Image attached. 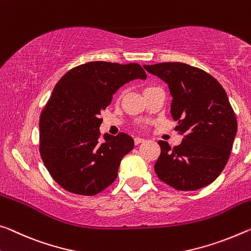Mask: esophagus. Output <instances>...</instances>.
I'll return each mask as SVG.
<instances>
[{"label": "esophagus", "instance_id": "obj_1", "mask_svg": "<svg viewBox=\"0 0 251 251\" xmlns=\"http://www.w3.org/2000/svg\"><path fill=\"white\" fill-rule=\"evenodd\" d=\"M144 142V138H141V137H136L134 140V143H135V145H138V144H141V143H143Z\"/></svg>", "mask_w": 251, "mask_h": 251}]
</instances>
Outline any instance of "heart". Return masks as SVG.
I'll list each match as a JSON object with an SVG mask.
<instances>
[{"label": "heart", "instance_id": "heart-1", "mask_svg": "<svg viewBox=\"0 0 251 251\" xmlns=\"http://www.w3.org/2000/svg\"><path fill=\"white\" fill-rule=\"evenodd\" d=\"M152 88H154V87H145L144 88V90H143V94H145V93H147V91L149 90H151Z\"/></svg>", "mask_w": 251, "mask_h": 251}]
</instances>
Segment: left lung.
<instances>
[{
	"mask_svg": "<svg viewBox=\"0 0 251 251\" xmlns=\"http://www.w3.org/2000/svg\"><path fill=\"white\" fill-rule=\"evenodd\" d=\"M143 67L168 83L173 98L171 115L183 136L174 147L158 141L161 154L155 173L180 191L206 186L225 169L237 134L236 115L225 89L211 75L186 63Z\"/></svg>",
	"mask_w": 251,
	"mask_h": 251,
	"instance_id": "obj_1",
	"label": "left lung"
}]
</instances>
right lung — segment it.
I'll list each match as a JSON object with an SVG mask.
<instances>
[{"mask_svg": "<svg viewBox=\"0 0 251 251\" xmlns=\"http://www.w3.org/2000/svg\"><path fill=\"white\" fill-rule=\"evenodd\" d=\"M146 77L137 63L93 61L69 70L58 81L40 116V154L61 188L95 196L115 181L134 140L125 133L101 138L100 113L122 86Z\"/></svg>", "mask_w": 251, "mask_h": 251, "instance_id": "add662e5", "label": "right lung"}]
</instances>
